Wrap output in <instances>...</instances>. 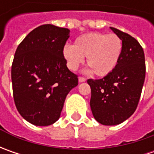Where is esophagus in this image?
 Listing matches in <instances>:
<instances>
[{"instance_id": "obj_1", "label": "esophagus", "mask_w": 154, "mask_h": 154, "mask_svg": "<svg viewBox=\"0 0 154 154\" xmlns=\"http://www.w3.org/2000/svg\"><path fill=\"white\" fill-rule=\"evenodd\" d=\"M86 81V78L84 77H79V82H85Z\"/></svg>"}]
</instances>
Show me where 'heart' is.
<instances>
[{"label": "heart", "mask_w": 154, "mask_h": 154, "mask_svg": "<svg viewBox=\"0 0 154 154\" xmlns=\"http://www.w3.org/2000/svg\"><path fill=\"white\" fill-rule=\"evenodd\" d=\"M122 51V39L117 35L91 32L77 38L73 46L66 45L63 56L71 70H76L86 57V63L94 74L103 77L114 71Z\"/></svg>", "instance_id": "1"}]
</instances>
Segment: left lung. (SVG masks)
<instances>
[{
  "mask_svg": "<svg viewBox=\"0 0 154 154\" xmlns=\"http://www.w3.org/2000/svg\"><path fill=\"white\" fill-rule=\"evenodd\" d=\"M110 29L122 43L117 66L111 74L99 80L89 79L90 106L96 121L103 125L120 124L137 108L146 75L145 55L139 42L128 33Z\"/></svg>",
  "mask_w": 154,
  "mask_h": 154,
  "instance_id": "1",
  "label": "left lung"
}]
</instances>
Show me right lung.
Here are the masks:
<instances>
[{"label": "right lung", "mask_w": 154, "mask_h": 154, "mask_svg": "<svg viewBox=\"0 0 154 154\" xmlns=\"http://www.w3.org/2000/svg\"><path fill=\"white\" fill-rule=\"evenodd\" d=\"M67 28L43 25L19 45L12 65L15 105L24 119L49 126L61 116L66 97L78 85V76L67 67L63 48Z\"/></svg>", "instance_id": "right-lung-1"}]
</instances>
